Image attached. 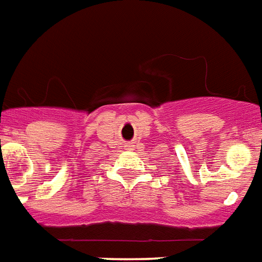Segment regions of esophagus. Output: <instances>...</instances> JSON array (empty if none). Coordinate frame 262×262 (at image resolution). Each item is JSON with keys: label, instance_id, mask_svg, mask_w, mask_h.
<instances>
[{"label": "esophagus", "instance_id": "34e87169", "mask_svg": "<svg viewBox=\"0 0 262 262\" xmlns=\"http://www.w3.org/2000/svg\"><path fill=\"white\" fill-rule=\"evenodd\" d=\"M127 146H128V147H134V146H135V145H134V143H129V145H127Z\"/></svg>", "mask_w": 262, "mask_h": 262}]
</instances>
